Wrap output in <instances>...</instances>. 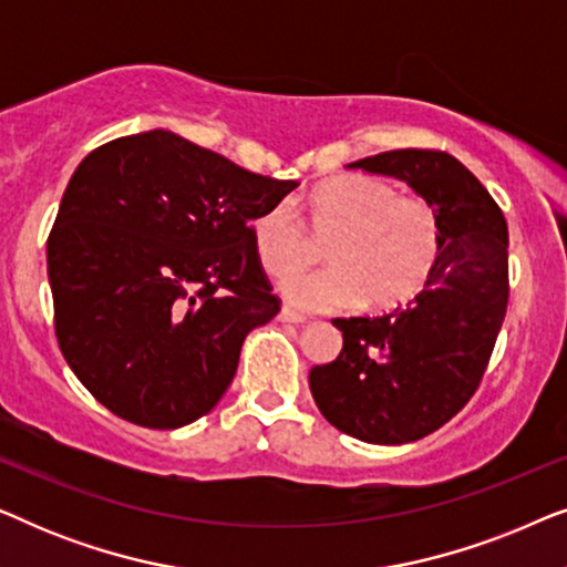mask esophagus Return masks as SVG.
Returning <instances> with one entry per match:
<instances>
[{"label":"esophagus","instance_id":"1","mask_svg":"<svg viewBox=\"0 0 567 567\" xmlns=\"http://www.w3.org/2000/svg\"><path fill=\"white\" fill-rule=\"evenodd\" d=\"M278 320H281V322H291V324H299V322H305V317H301L299 312H293L291 307H281V312H278Z\"/></svg>","mask_w":567,"mask_h":567}]
</instances>
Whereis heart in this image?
Here are the masks:
<instances>
[{
	"label": "heart",
	"mask_w": 567,
	"mask_h": 567,
	"mask_svg": "<svg viewBox=\"0 0 567 567\" xmlns=\"http://www.w3.org/2000/svg\"><path fill=\"white\" fill-rule=\"evenodd\" d=\"M301 216L305 224L286 200H276L250 221L255 255L274 278L297 274L315 258L307 230L320 243L328 239L322 255L330 266L284 284V297L301 309L363 301L374 312H392L429 289L444 250V227L431 200L400 196L382 177H328L301 200Z\"/></svg>",
	"instance_id": "b5f03b06"
}]
</instances>
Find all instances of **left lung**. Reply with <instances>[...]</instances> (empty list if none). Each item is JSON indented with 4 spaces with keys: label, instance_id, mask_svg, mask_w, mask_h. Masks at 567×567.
I'll return each instance as SVG.
<instances>
[{
    "label": "left lung",
    "instance_id": "obj_1",
    "mask_svg": "<svg viewBox=\"0 0 567 567\" xmlns=\"http://www.w3.org/2000/svg\"><path fill=\"white\" fill-rule=\"evenodd\" d=\"M431 200L444 227L436 274L408 307L332 320L336 361L309 371L328 423L367 444L429 436L475 394L508 307V227L483 183L446 152L394 150L351 162Z\"/></svg>",
    "mask_w": 567,
    "mask_h": 567
}]
</instances>
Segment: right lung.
<instances>
[{
    "label": "right lung",
    "mask_w": 567,
    "mask_h": 567,
    "mask_svg": "<svg viewBox=\"0 0 567 567\" xmlns=\"http://www.w3.org/2000/svg\"><path fill=\"white\" fill-rule=\"evenodd\" d=\"M293 188L162 128L80 162L45 258L59 348L100 405L181 429L221 400L281 309L250 221Z\"/></svg>",
    "instance_id": "add662e5"
}]
</instances>
